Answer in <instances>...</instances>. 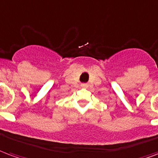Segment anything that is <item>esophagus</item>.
Wrapping results in <instances>:
<instances>
[{
	"instance_id": "34e87169",
	"label": "esophagus",
	"mask_w": 158,
	"mask_h": 158,
	"mask_svg": "<svg viewBox=\"0 0 158 158\" xmlns=\"http://www.w3.org/2000/svg\"><path fill=\"white\" fill-rule=\"evenodd\" d=\"M81 86L82 87H88V84L87 83H81Z\"/></svg>"
}]
</instances>
